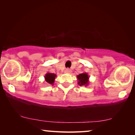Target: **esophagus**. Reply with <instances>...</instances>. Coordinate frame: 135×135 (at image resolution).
<instances>
[{
    "label": "esophagus",
    "instance_id": "34e87169",
    "mask_svg": "<svg viewBox=\"0 0 135 135\" xmlns=\"http://www.w3.org/2000/svg\"><path fill=\"white\" fill-rule=\"evenodd\" d=\"M64 72H65V73H68V74H69L71 73V70L70 69H66L65 71H64Z\"/></svg>",
    "mask_w": 135,
    "mask_h": 135
}]
</instances>
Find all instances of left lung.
Masks as SVG:
<instances>
[{"label":"left lung","mask_w":135,"mask_h":135,"mask_svg":"<svg viewBox=\"0 0 135 135\" xmlns=\"http://www.w3.org/2000/svg\"><path fill=\"white\" fill-rule=\"evenodd\" d=\"M77 79H78V84L80 86L82 85H88L89 84L88 82V79H89V77L87 74V73H85L82 74H80L77 75Z\"/></svg>","instance_id":"1"}]
</instances>
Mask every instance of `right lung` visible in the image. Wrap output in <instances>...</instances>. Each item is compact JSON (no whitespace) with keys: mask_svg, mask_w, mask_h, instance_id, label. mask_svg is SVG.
Here are the masks:
<instances>
[{"mask_svg":"<svg viewBox=\"0 0 135 135\" xmlns=\"http://www.w3.org/2000/svg\"><path fill=\"white\" fill-rule=\"evenodd\" d=\"M56 75L53 73H47L45 76V81L48 84L53 85L54 83L55 77H56Z\"/></svg>","mask_w":135,"mask_h":135,"instance_id":"add662e5","label":"right lung"}]
</instances>
